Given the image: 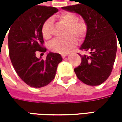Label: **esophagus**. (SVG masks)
<instances>
[{"label": "esophagus", "mask_w": 122, "mask_h": 122, "mask_svg": "<svg viewBox=\"0 0 122 122\" xmlns=\"http://www.w3.org/2000/svg\"><path fill=\"white\" fill-rule=\"evenodd\" d=\"M68 55V53H64V54H61V56L63 58H65L66 56H67Z\"/></svg>", "instance_id": "obj_1"}]
</instances>
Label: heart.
Returning a JSON list of instances; mask_svg holds the SVG:
<instances>
[{"mask_svg": "<svg viewBox=\"0 0 122 122\" xmlns=\"http://www.w3.org/2000/svg\"><path fill=\"white\" fill-rule=\"evenodd\" d=\"M58 19L62 24L66 26L65 35L67 37L64 39H55L49 44V49L59 54H64L73 47L77 41L76 37L78 39H82L85 37L87 27L85 21L78 20V16L70 12H63L58 15ZM53 30L52 19L49 18L43 23L41 27V33L45 39H49L51 37Z\"/></svg>", "mask_w": 122, "mask_h": 122, "instance_id": "heart-1", "label": "heart"}]
</instances>
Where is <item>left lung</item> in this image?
Here are the masks:
<instances>
[{
  "instance_id": "left-lung-1",
  "label": "left lung",
  "mask_w": 122,
  "mask_h": 122,
  "mask_svg": "<svg viewBox=\"0 0 122 122\" xmlns=\"http://www.w3.org/2000/svg\"><path fill=\"white\" fill-rule=\"evenodd\" d=\"M63 10L79 14L87 30L80 49L89 51L81 56V66L74 69L80 81L88 85H99L110 76L117 50L114 27L91 2L63 7Z\"/></svg>"
}]
</instances>
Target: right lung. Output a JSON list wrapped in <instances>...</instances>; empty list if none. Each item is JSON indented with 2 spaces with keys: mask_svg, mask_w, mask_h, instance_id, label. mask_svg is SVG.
<instances>
[{
  "mask_svg": "<svg viewBox=\"0 0 122 122\" xmlns=\"http://www.w3.org/2000/svg\"><path fill=\"white\" fill-rule=\"evenodd\" d=\"M58 11L54 7L36 5L15 18L9 27L8 48L12 66L19 77L30 87L39 88L50 83L62 61L61 55L53 52L48 53L45 60L36 56V51H46L42 46V25Z\"/></svg>",
  "mask_w": 122,
  "mask_h": 122,
  "instance_id": "add662e5",
  "label": "right lung"
}]
</instances>
